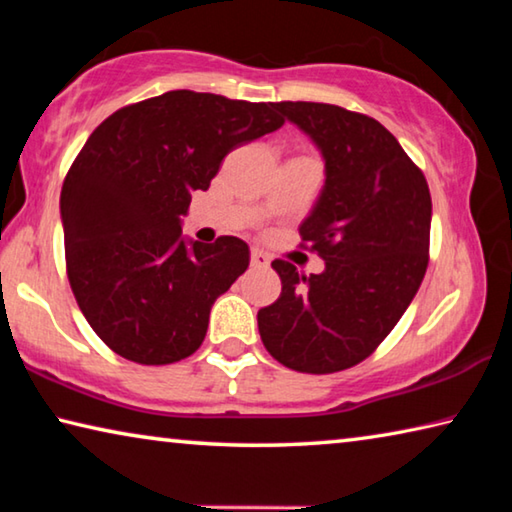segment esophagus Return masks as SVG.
I'll return each mask as SVG.
<instances>
[{"mask_svg": "<svg viewBox=\"0 0 512 512\" xmlns=\"http://www.w3.org/2000/svg\"><path fill=\"white\" fill-rule=\"evenodd\" d=\"M250 264H253L255 268H268L271 266V257H268L264 250L253 248L250 250Z\"/></svg>", "mask_w": 512, "mask_h": 512, "instance_id": "obj_1", "label": "esophagus"}]
</instances>
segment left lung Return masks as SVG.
<instances>
[{"label":"left lung","instance_id":"1","mask_svg":"<svg viewBox=\"0 0 512 512\" xmlns=\"http://www.w3.org/2000/svg\"><path fill=\"white\" fill-rule=\"evenodd\" d=\"M325 158V187L300 225L318 275L284 259L273 305L259 309L264 348L282 366L329 375L361 363L391 334L429 264L427 178L377 119L332 103L280 101Z\"/></svg>","mask_w":512,"mask_h":512}]
</instances>
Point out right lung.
<instances>
[{
	"mask_svg": "<svg viewBox=\"0 0 512 512\" xmlns=\"http://www.w3.org/2000/svg\"><path fill=\"white\" fill-rule=\"evenodd\" d=\"M282 124L275 103L173 90L94 128L65 176L60 216L69 287L112 352L167 366L201 348L214 300L250 250L237 237L187 246L180 216L225 155Z\"/></svg>",
	"mask_w": 512,
	"mask_h": 512,
	"instance_id": "1",
	"label": "right lung"
}]
</instances>
